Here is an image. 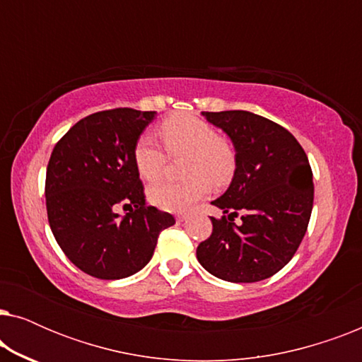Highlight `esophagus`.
I'll return each instance as SVG.
<instances>
[{"label":"esophagus","instance_id":"obj_1","mask_svg":"<svg viewBox=\"0 0 362 362\" xmlns=\"http://www.w3.org/2000/svg\"><path fill=\"white\" fill-rule=\"evenodd\" d=\"M187 219V214H180V216H176V221L177 222H182V221H186Z\"/></svg>","mask_w":362,"mask_h":362}]
</instances>
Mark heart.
I'll return each mask as SVG.
<instances>
[{
	"label": "heart",
	"mask_w": 362,
	"mask_h": 362,
	"mask_svg": "<svg viewBox=\"0 0 362 362\" xmlns=\"http://www.w3.org/2000/svg\"><path fill=\"white\" fill-rule=\"evenodd\" d=\"M160 136L170 156L187 155L185 182H163L151 187L148 196L161 211L186 212L202 199L212 186H224L235 171V148L227 138L217 135L209 122L189 113L168 117L160 125ZM168 155L153 140L143 135L133 150L136 171L148 182L160 181L168 166Z\"/></svg>",
	"instance_id": "b5f03b06"
}]
</instances>
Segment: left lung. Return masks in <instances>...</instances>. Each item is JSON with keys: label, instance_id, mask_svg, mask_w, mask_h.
I'll return each mask as SVG.
<instances>
[{"label": "left lung", "instance_id": "obj_1", "mask_svg": "<svg viewBox=\"0 0 362 362\" xmlns=\"http://www.w3.org/2000/svg\"><path fill=\"white\" fill-rule=\"evenodd\" d=\"M202 115L229 135L237 163L229 189L212 201L227 216L211 217L212 234L197 245V260L221 280H265L288 264L308 229L315 192L308 158L269 118L245 110Z\"/></svg>", "mask_w": 362, "mask_h": 362}]
</instances>
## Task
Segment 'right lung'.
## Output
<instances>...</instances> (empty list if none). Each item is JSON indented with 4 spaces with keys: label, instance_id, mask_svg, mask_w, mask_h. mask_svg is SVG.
<instances>
[{
    "label": "right lung",
    "instance_id": "add662e5",
    "mask_svg": "<svg viewBox=\"0 0 362 362\" xmlns=\"http://www.w3.org/2000/svg\"><path fill=\"white\" fill-rule=\"evenodd\" d=\"M155 112L112 108L78 120L54 146L46 173L47 219L77 269L125 279L151 260L158 235L175 224L148 206L133 150ZM129 209L123 218L115 209Z\"/></svg>",
    "mask_w": 362,
    "mask_h": 362
}]
</instances>
